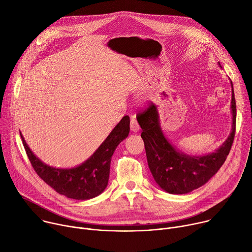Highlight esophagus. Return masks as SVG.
<instances>
[{
    "mask_svg": "<svg viewBox=\"0 0 252 252\" xmlns=\"http://www.w3.org/2000/svg\"><path fill=\"white\" fill-rule=\"evenodd\" d=\"M130 130L132 132H137L139 130V126L135 120V117H132V119L130 121Z\"/></svg>",
    "mask_w": 252,
    "mask_h": 252,
    "instance_id": "34e87169",
    "label": "esophagus"
}]
</instances>
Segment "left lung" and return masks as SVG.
I'll return each mask as SVG.
<instances>
[{
	"label": "left lung",
	"mask_w": 252,
	"mask_h": 252,
	"mask_svg": "<svg viewBox=\"0 0 252 252\" xmlns=\"http://www.w3.org/2000/svg\"><path fill=\"white\" fill-rule=\"evenodd\" d=\"M219 65L221 67L220 63ZM231 85V131L222 145L203 156L188 155L176 149L165 137L159 122L158 105L152 103L138 114L137 123L142 132L150 170L158 186L171 194L189 193L203 185L219 171L225 161L235 134L236 104Z\"/></svg>",
	"instance_id": "1"
}]
</instances>
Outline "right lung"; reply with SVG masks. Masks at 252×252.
I'll return each mask as SVG.
<instances>
[{"label": "right lung", "mask_w": 252, "mask_h": 252, "mask_svg": "<svg viewBox=\"0 0 252 252\" xmlns=\"http://www.w3.org/2000/svg\"><path fill=\"white\" fill-rule=\"evenodd\" d=\"M128 133L129 117L125 116L86 161L75 167L61 168L50 166L35 157L20 131L24 148L35 172L58 193L77 200L94 198L106 189L112 157Z\"/></svg>", "instance_id": "right-lung-1"}]
</instances>
